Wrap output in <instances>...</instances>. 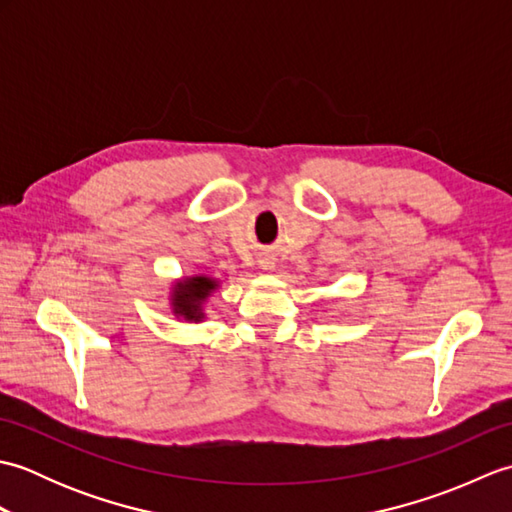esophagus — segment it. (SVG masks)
Instances as JSON below:
<instances>
[{
    "label": "esophagus",
    "mask_w": 512,
    "mask_h": 512,
    "mask_svg": "<svg viewBox=\"0 0 512 512\" xmlns=\"http://www.w3.org/2000/svg\"><path fill=\"white\" fill-rule=\"evenodd\" d=\"M273 268H275L273 264H266V270H273Z\"/></svg>",
    "instance_id": "obj_1"
}]
</instances>
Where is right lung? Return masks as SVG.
<instances>
[{
	"instance_id": "add662e5",
	"label": "right lung",
	"mask_w": 512,
	"mask_h": 512,
	"mask_svg": "<svg viewBox=\"0 0 512 512\" xmlns=\"http://www.w3.org/2000/svg\"><path fill=\"white\" fill-rule=\"evenodd\" d=\"M217 288H220V281L209 275H193L176 281L171 288L173 314L187 323H200L206 317L204 303Z\"/></svg>"
}]
</instances>
